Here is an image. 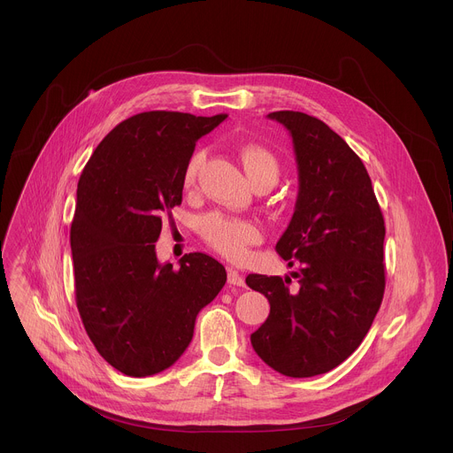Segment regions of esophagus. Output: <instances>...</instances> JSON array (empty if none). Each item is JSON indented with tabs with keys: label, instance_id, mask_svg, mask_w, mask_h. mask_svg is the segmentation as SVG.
<instances>
[{
	"label": "esophagus",
	"instance_id": "34e87169",
	"mask_svg": "<svg viewBox=\"0 0 453 453\" xmlns=\"http://www.w3.org/2000/svg\"><path fill=\"white\" fill-rule=\"evenodd\" d=\"M227 283L233 287H245L243 276L234 269H227Z\"/></svg>",
	"mask_w": 453,
	"mask_h": 453
}]
</instances>
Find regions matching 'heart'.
I'll return each instance as SVG.
<instances>
[{
  "label": "heart",
  "instance_id": "b5f03b06",
  "mask_svg": "<svg viewBox=\"0 0 453 453\" xmlns=\"http://www.w3.org/2000/svg\"><path fill=\"white\" fill-rule=\"evenodd\" d=\"M206 161V150H196L184 168V186H193L199 170ZM240 161L249 180H267L274 184L280 177L278 157L262 145H245L240 149ZM203 240L229 260H242L247 249L262 238V229L254 220L242 217H229L224 213H210L199 222Z\"/></svg>",
  "mask_w": 453,
  "mask_h": 453
}]
</instances>
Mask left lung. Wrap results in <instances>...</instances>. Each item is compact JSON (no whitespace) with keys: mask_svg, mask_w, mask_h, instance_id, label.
I'll return each mask as SVG.
<instances>
[{"mask_svg":"<svg viewBox=\"0 0 453 453\" xmlns=\"http://www.w3.org/2000/svg\"><path fill=\"white\" fill-rule=\"evenodd\" d=\"M292 136L299 193L276 243L299 271L249 274L245 283L271 303L250 344L274 371L308 378L342 364L367 335L385 290V224L362 159L332 128L297 111L269 114Z\"/></svg>","mask_w":453,"mask_h":453,"instance_id":"1","label":"left lung"}]
</instances>
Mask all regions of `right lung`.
Masks as SVG:
<instances>
[{"mask_svg": "<svg viewBox=\"0 0 453 453\" xmlns=\"http://www.w3.org/2000/svg\"><path fill=\"white\" fill-rule=\"evenodd\" d=\"M226 118L134 114L102 140L79 179L70 231L77 308L96 351L127 376L175 364L197 313L226 285L224 265L204 252L184 254L179 269L156 256L196 143Z\"/></svg>", "mask_w": 453, "mask_h": 453, "instance_id": "right-lung-1", "label": "right lung"}]
</instances>
